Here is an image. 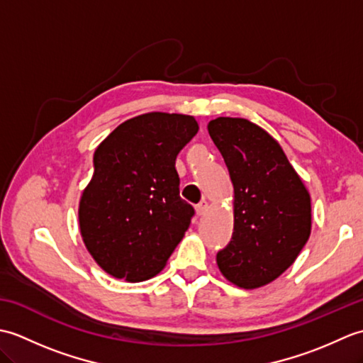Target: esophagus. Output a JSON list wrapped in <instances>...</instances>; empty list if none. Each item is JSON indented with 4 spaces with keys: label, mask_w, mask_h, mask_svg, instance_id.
I'll list each match as a JSON object with an SVG mask.
<instances>
[{
    "label": "esophagus",
    "mask_w": 363,
    "mask_h": 363,
    "mask_svg": "<svg viewBox=\"0 0 363 363\" xmlns=\"http://www.w3.org/2000/svg\"><path fill=\"white\" fill-rule=\"evenodd\" d=\"M207 209H209V203H207V201H201L199 204H196V207H195L198 217H203V215L207 212Z\"/></svg>",
    "instance_id": "esophagus-1"
}]
</instances>
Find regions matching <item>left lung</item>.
Here are the masks:
<instances>
[{
  "mask_svg": "<svg viewBox=\"0 0 363 363\" xmlns=\"http://www.w3.org/2000/svg\"><path fill=\"white\" fill-rule=\"evenodd\" d=\"M207 130L234 186V234L217 265L230 284L259 289L277 279L309 240L311 194L265 129L246 118L218 117Z\"/></svg>",
  "mask_w": 363,
  "mask_h": 363,
  "instance_id": "obj_1",
  "label": "left lung"
}]
</instances>
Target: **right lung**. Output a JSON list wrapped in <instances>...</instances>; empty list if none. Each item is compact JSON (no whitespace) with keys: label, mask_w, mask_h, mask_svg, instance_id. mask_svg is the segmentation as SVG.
Returning a JSON list of instances; mask_svg holds the SVG:
<instances>
[{"label":"right lung","mask_w":363,"mask_h":363,"mask_svg":"<svg viewBox=\"0 0 363 363\" xmlns=\"http://www.w3.org/2000/svg\"><path fill=\"white\" fill-rule=\"evenodd\" d=\"M198 129L191 115L146 112L98 145L78 220L84 245L107 274L151 279L186 235L195 211L179 196L174 162Z\"/></svg>","instance_id":"right-lung-1"}]
</instances>
